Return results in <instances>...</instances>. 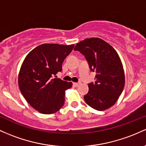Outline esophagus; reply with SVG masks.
<instances>
[{
	"label": "esophagus",
	"mask_w": 146,
	"mask_h": 146,
	"mask_svg": "<svg viewBox=\"0 0 146 146\" xmlns=\"http://www.w3.org/2000/svg\"><path fill=\"white\" fill-rule=\"evenodd\" d=\"M80 84V82H74L73 83V85H74L75 86H78Z\"/></svg>",
	"instance_id": "34e87169"
}]
</instances>
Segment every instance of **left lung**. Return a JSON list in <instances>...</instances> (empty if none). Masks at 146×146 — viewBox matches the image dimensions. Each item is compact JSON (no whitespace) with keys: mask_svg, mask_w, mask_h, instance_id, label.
I'll return each mask as SVG.
<instances>
[{"mask_svg":"<svg viewBox=\"0 0 146 146\" xmlns=\"http://www.w3.org/2000/svg\"><path fill=\"white\" fill-rule=\"evenodd\" d=\"M74 50L84 55L90 70L96 73L95 82L88 84L89 92L84 96V101L98 111L113 106L125 85L124 70L117 52L99 38L83 40L76 45Z\"/></svg>","mask_w":146,"mask_h":146,"instance_id":"obj_1","label":"left lung"}]
</instances>
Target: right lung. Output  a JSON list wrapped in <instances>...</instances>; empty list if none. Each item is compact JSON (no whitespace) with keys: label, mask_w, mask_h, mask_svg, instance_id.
I'll list each match as a JSON object with an SVG mask.
<instances>
[{"label":"right lung","mask_w":146,"mask_h":146,"mask_svg":"<svg viewBox=\"0 0 146 146\" xmlns=\"http://www.w3.org/2000/svg\"><path fill=\"white\" fill-rule=\"evenodd\" d=\"M74 45L44 44L25 57L19 75V86L26 101L44 114L55 113L64 104L65 91L72 82L53 78Z\"/></svg>","instance_id":"obj_1"}]
</instances>
